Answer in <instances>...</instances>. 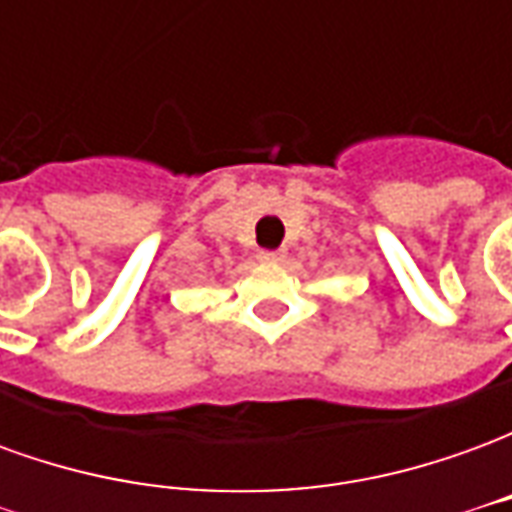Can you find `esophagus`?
I'll return each instance as SVG.
<instances>
[{"label": "esophagus", "mask_w": 512, "mask_h": 512, "mask_svg": "<svg viewBox=\"0 0 512 512\" xmlns=\"http://www.w3.org/2000/svg\"><path fill=\"white\" fill-rule=\"evenodd\" d=\"M285 255H288V252H285V249H260V260H263V263H279V260H285Z\"/></svg>", "instance_id": "esophagus-1"}]
</instances>
